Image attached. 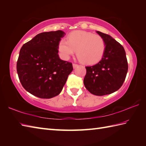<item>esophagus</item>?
Returning <instances> with one entry per match:
<instances>
[{"mask_svg":"<svg viewBox=\"0 0 146 146\" xmlns=\"http://www.w3.org/2000/svg\"><path fill=\"white\" fill-rule=\"evenodd\" d=\"M78 66V64H75V63H73V68H76Z\"/></svg>","mask_w":146,"mask_h":146,"instance_id":"esophagus-1","label":"esophagus"}]
</instances>
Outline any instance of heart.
Returning a JSON list of instances; mask_svg holds the SVG:
<instances>
[{
	"label": "heart",
	"instance_id": "1",
	"mask_svg": "<svg viewBox=\"0 0 146 146\" xmlns=\"http://www.w3.org/2000/svg\"><path fill=\"white\" fill-rule=\"evenodd\" d=\"M76 51V55L82 63L94 64L103 58L106 43L100 35L84 31H75L68 36L67 40L62 39L58 43V50L65 60Z\"/></svg>",
	"mask_w": 146,
	"mask_h": 146
}]
</instances>
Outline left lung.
Segmentation results:
<instances>
[{"mask_svg": "<svg viewBox=\"0 0 146 146\" xmlns=\"http://www.w3.org/2000/svg\"><path fill=\"white\" fill-rule=\"evenodd\" d=\"M106 43L102 60L95 65L86 66L83 80L85 88L95 95L103 96L118 90L125 81L128 63L123 46L111 37L97 31Z\"/></svg>", "mask_w": 146, "mask_h": 146, "instance_id": "left-lung-1", "label": "left lung"}]
</instances>
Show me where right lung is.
<instances>
[{
	"label": "right lung",
	"instance_id": "add662e5",
	"mask_svg": "<svg viewBox=\"0 0 146 146\" xmlns=\"http://www.w3.org/2000/svg\"><path fill=\"white\" fill-rule=\"evenodd\" d=\"M65 33L62 31L38 34L25 43L19 52L17 72L24 88L41 98L60 94L73 71L70 62L61 60L58 43Z\"/></svg>",
	"mask_w": 146,
	"mask_h": 146
}]
</instances>
